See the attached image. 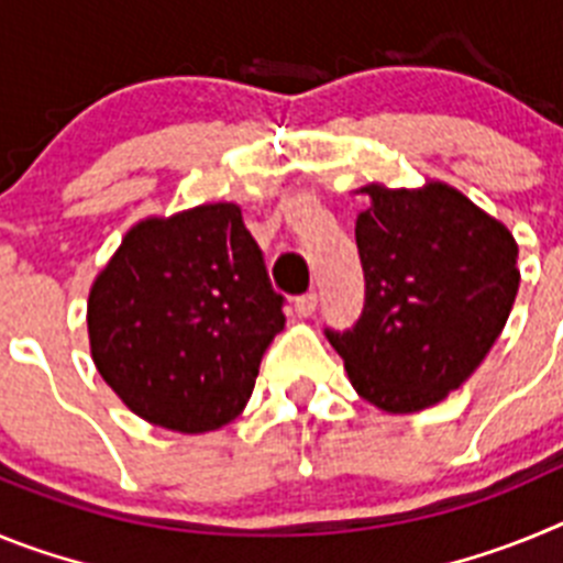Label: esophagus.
<instances>
[{
    "mask_svg": "<svg viewBox=\"0 0 563 563\" xmlns=\"http://www.w3.org/2000/svg\"><path fill=\"white\" fill-rule=\"evenodd\" d=\"M316 307H318V296H316V292H305V296L296 298V312L301 318H310L312 312H316Z\"/></svg>",
    "mask_w": 563,
    "mask_h": 563,
    "instance_id": "1",
    "label": "esophagus"
}]
</instances>
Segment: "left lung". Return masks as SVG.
Listing matches in <instances>:
<instances>
[{"label": "left lung", "mask_w": 563, "mask_h": 563, "mask_svg": "<svg viewBox=\"0 0 563 563\" xmlns=\"http://www.w3.org/2000/svg\"><path fill=\"white\" fill-rule=\"evenodd\" d=\"M361 194L366 301L352 330L327 338L363 400L411 415L460 389L501 335L519 292V245L449 183H369Z\"/></svg>", "instance_id": "1"}]
</instances>
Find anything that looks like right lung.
<instances>
[{"label": "right lung", "mask_w": 563, "mask_h": 563, "mask_svg": "<svg viewBox=\"0 0 563 563\" xmlns=\"http://www.w3.org/2000/svg\"><path fill=\"white\" fill-rule=\"evenodd\" d=\"M282 305L236 202L146 217L89 287V352L134 415L206 434L251 400Z\"/></svg>", "instance_id": "obj_1"}]
</instances>
